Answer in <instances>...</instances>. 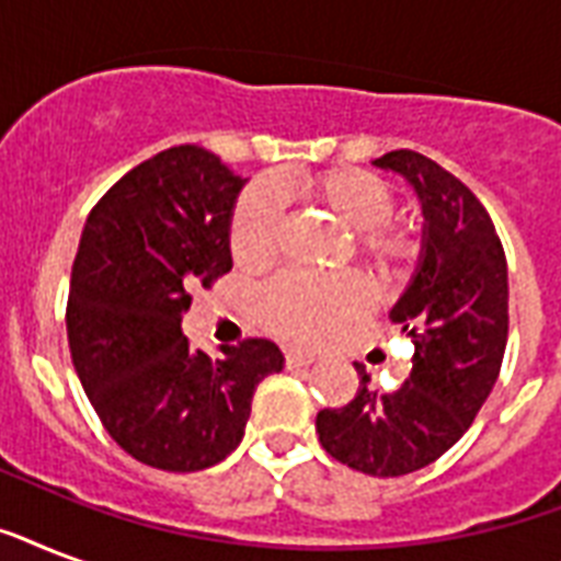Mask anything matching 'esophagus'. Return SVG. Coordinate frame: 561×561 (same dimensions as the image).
I'll list each match as a JSON object with an SVG mask.
<instances>
[{
  "label": "esophagus",
  "mask_w": 561,
  "mask_h": 561,
  "mask_svg": "<svg viewBox=\"0 0 561 561\" xmlns=\"http://www.w3.org/2000/svg\"><path fill=\"white\" fill-rule=\"evenodd\" d=\"M314 360H317L314 355H308V352H299V350L285 352V367H311Z\"/></svg>",
  "instance_id": "esophagus-1"
}]
</instances>
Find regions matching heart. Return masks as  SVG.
<instances>
[{
  "label": "heart",
  "instance_id": "1",
  "mask_svg": "<svg viewBox=\"0 0 561 561\" xmlns=\"http://www.w3.org/2000/svg\"><path fill=\"white\" fill-rule=\"evenodd\" d=\"M299 192L352 229L355 253L383 273L408 271L419 253L413 232L392 224V188L364 169H329L302 180ZM285 211L276 188L250 186L229 218V253L247 271L279 255ZM373 294L355 273H282L255 294L253 314L282 341L320 343L369 311Z\"/></svg>",
  "mask_w": 561,
  "mask_h": 561
}]
</instances>
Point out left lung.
<instances>
[{
  "mask_svg": "<svg viewBox=\"0 0 561 561\" xmlns=\"http://www.w3.org/2000/svg\"><path fill=\"white\" fill-rule=\"evenodd\" d=\"M375 165L404 174L425 215L422 264L390 311L416 346L413 369L396 392H378L355 364V399L320 410L317 434L343 466L399 478L439 460L489 399L510 334V282L495 224L462 180L416 151Z\"/></svg>",
  "mask_w": 561,
  "mask_h": 561,
  "instance_id": "8db88e82",
  "label": "left lung"
}]
</instances>
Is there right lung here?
Wrapping results in <instances>:
<instances>
[{
  "mask_svg": "<svg viewBox=\"0 0 561 561\" xmlns=\"http://www.w3.org/2000/svg\"><path fill=\"white\" fill-rule=\"evenodd\" d=\"M241 186L215 153L169 148L92 206L78 244L66 302L75 373L107 434L153 469L201 471L236 451L255 387L282 369L262 337L211 358L180 332L192 290L232 271Z\"/></svg>",
  "mask_w": 561,
  "mask_h": 561,
  "instance_id": "add662e5",
  "label": "right lung"
}]
</instances>
